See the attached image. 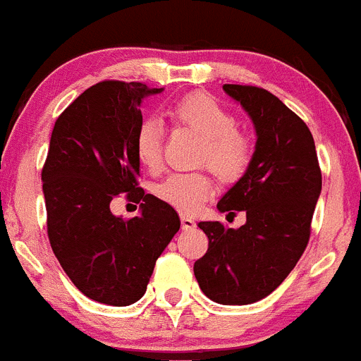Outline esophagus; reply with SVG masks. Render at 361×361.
<instances>
[{
	"instance_id": "1",
	"label": "esophagus",
	"mask_w": 361,
	"mask_h": 361,
	"mask_svg": "<svg viewBox=\"0 0 361 361\" xmlns=\"http://www.w3.org/2000/svg\"><path fill=\"white\" fill-rule=\"evenodd\" d=\"M180 226H183V230H195L197 228V221L190 216H180Z\"/></svg>"
}]
</instances>
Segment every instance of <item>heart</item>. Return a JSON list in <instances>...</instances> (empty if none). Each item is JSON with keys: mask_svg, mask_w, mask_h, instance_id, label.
Listing matches in <instances>:
<instances>
[{"mask_svg": "<svg viewBox=\"0 0 361 361\" xmlns=\"http://www.w3.org/2000/svg\"><path fill=\"white\" fill-rule=\"evenodd\" d=\"M170 116L177 126L190 127L204 138L200 163L209 164L223 180H235L248 170L253 157V142L238 129L234 113L218 99L205 94H193L180 99L170 108ZM135 152L140 163L149 170H157L163 161V127L159 120L145 118L136 129ZM214 191L205 171L171 173L156 184L154 193L164 204L183 214H195Z\"/></svg>", "mask_w": 361, "mask_h": 361, "instance_id": "obj_1", "label": "heart"}]
</instances>
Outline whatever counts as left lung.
<instances>
[{
	"label": "left lung",
	"mask_w": 361,
	"mask_h": 361,
	"mask_svg": "<svg viewBox=\"0 0 361 361\" xmlns=\"http://www.w3.org/2000/svg\"><path fill=\"white\" fill-rule=\"evenodd\" d=\"M223 90L245 108L257 133L248 170L218 202L221 212L245 211L246 223H198L209 248L193 271L209 300L250 305L269 296L303 255L322 177L310 129L276 95L248 85Z\"/></svg>",
	"instance_id": "obj_1"
}]
</instances>
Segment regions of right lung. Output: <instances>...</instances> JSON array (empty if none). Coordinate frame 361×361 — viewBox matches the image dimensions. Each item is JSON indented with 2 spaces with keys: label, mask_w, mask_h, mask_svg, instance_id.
<instances>
[{
  "label": "right lung",
  "mask_w": 361,
  "mask_h": 361,
  "mask_svg": "<svg viewBox=\"0 0 361 361\" xmlns=\"http://www.w3.org/2000/svg\"><path fill=\"white\" fill-rule=\"evenodd\" d=\"M159 92L163 88L135 81H101L54 122L42 168L47 235L72 283L97 303H136L157 257L180 228L175 209L145 193L136 180L140 106ZM120 192L139 202L140 216L112 214L109 204Z\"/></svg>",
  "instance_id": "obj_1"
}]
</instances>
